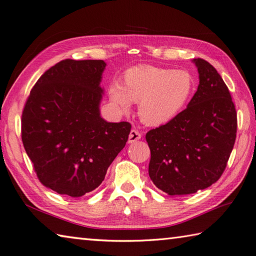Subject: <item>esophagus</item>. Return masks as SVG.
I'll return each instance as SVG.
<instances>
[{
  "label": "esophagus",
  "instance_id": "34e87169",
  "mask_svg": "<svg viewBox=\"0 0 256 256\" xmlns=\"http://www.w3.org/2000/svg\"><path fill=\"white\" fill-rule=\"evenodd\" d=\"M139 139H141V134L138 132V130L132 129V132H130V134H129L128 142L129 144H134L136 141H138Z\"/></svg>",
  "mask_w": 256,
  "mask_h": 256
}]
</instances>
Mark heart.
Masks as SVG:
<instances>
[{
  "label": "heart",
  "instance_id": "obj_1",
  "mask_svg": "<svg viewBox=\"0 0 256 256\" xmlns=\"http://www.w3.org/2000/svg\"><path fill=\"white\" fill-rule=\"evenodd\" d=\"M194 92V78L186 70L139 66L126 70L124 84L114 81L108 88L112 103L128 112L139 103V117L150 126H161L178 117Z\"/></svg>",
  "mask_w": 256,
  "mask_h": 256
}]
</instances>
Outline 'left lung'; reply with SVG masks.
Here are the masks:
<instances>
[{
	"label": "left lung",
	"instance_id": "left-lung-1",
	"mask_svg": "<svg viewBox=\"0 0 256 256\" xmlns=\"http://www.w3.org/2000/svg\"><path fill=\"white\" fill-rule=\"evenodd\" d=\"M200 84L178 117L146 134L149 176L168 195L192 194L222 175L236 137V112L222 78L204 59H194Z\"/></svg>",
	"mask_w": 256,
	"mask_h": 256
}]
</instances>
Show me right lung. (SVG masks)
I'll return each mask as SVG.
<instances>
[{"instance_id": "right-lung-1", "label": "right lung", "mask_w": 256, "mask_h": 256, "mask_svg": "<svg viewBox=\"0 0 256 256\" xmlns=\"http://www.w3.org/2000/svg\"><path fill=\"white\" fill-rule=\"evenodd\" d=\"M103 60H62L34 85L22 115V140L39 180L81 197L104 180L132 124L102 118Z\"/></svg>"}]
</instances>
